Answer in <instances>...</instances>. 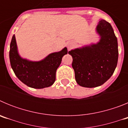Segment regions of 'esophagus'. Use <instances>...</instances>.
I'll return each mask as SVG.
<instances>
[{"label": "esophagus", "mask_w": 128, "mask_h": 128, "mask_svg": "<svg viewBox=\"0 0 128 128\" xmlns=\"http://www.w3.org/2000/svg\"><path fill=\"white\" fill-rule=\"evenodd\" d=\"M72 46H73V45H72V43H68V48H70L71 47H72Z\"/></svg>", "instance_id": "obj_1"}]
</instances>
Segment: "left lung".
<instances>
[{
  "label": "left lung",
  "instance_id": "8db88e82",
  "mask_svg": "<svg viewBox=\"0 0 128 128\" xmlns=\"http://www.w3.org/2000/svg\"><path fill=\"white\" fill-rule=\"evenodd\" d=\"M99 36L96 44L72 49V66L79 85L94 88L102 85L113 75L118 62V43L109 22L100 20L96 28Z\"/></svg>",
  "mask_w": 128,
  "mask_h": 128
}]
</instances>
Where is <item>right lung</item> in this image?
<instances>
[{"label": "right lung", "instance_id": "1", "mask_svg": "<svg viewBox=\"0 0 128 128\" xmlns=\"http://www.w3.org/2000/svg\"><path fill=\"white\" fill-rule=\"evenodd\" d=\"M67 52V48L65 47L40 61H30L20 56L14 34L10 44V63L16 76L23 83L33 88H44L54 84L57 68Z\"/></svg>", "mask_w": 128, "mask_h": 128}]
</instances>
